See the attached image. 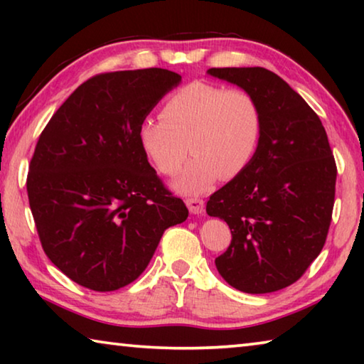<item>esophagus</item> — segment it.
I'll return each instance as SVG.
<instances>
[{"label": "esophagus", "instance_id": "34e87169", "mask_svg": "<svg viewBox=\"0 0 364 364\" xmlns=\"http://www.w3.org/2000/svg\"><path fill=\"white\" fill-rule=\"evenodd\" d=\"M186 205L189 208V212L194 215H199L204 212V200L199 199V197H188Z\"/></svg>", "mask_w": 364, "mask_h": 364}]
</instances>
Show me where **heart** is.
Returning a JSON list of instances; mask_svg holds the SVG:
<instances>
[{"mask_svg":"<svg viewBox=\"0 0 364 364\" xmlns=\"http://www.w3.org/2000/svg\"><path fill=\"white\" fill-rule=\"evenodd\" d=\"M263 136V112L242 88L191 82L164 102L162 117L146 119L138 138L164 175H175L189 151L194 157L176 188L199 193L217 180H231L249 167Z\"/></svg>","mask_w":364,"mask_h":364,"instance_id":"obj_1","label":"heart"}]
</instances>
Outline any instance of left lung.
<instances>
[{
	"instance_id": "obj_1",
	"label": "left lung",
	"mask_w": 364,
	"mask_h": 364,
	"mask_svg": "<svg viewBox=\"0 0 364 364\" xmlns=\"http://www.w3.org/2000/svg\"><path fill=\"white\" fill-rule=\"evenodd\" d=\"M208 73L249 91L263 112L254 160L207 202V213L231 230L230 247L215 264L237 291H279L304 276L328 237L337 176L328 134L304 97L271 70L215 67Z\"/></svg>"
}]
</instances>
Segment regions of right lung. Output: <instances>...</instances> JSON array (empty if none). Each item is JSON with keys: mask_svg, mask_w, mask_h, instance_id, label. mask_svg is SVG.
<instances>
[{"mask_svg": "<svg viewBox=\"0 0 364 364\" xmlns=\"http://www.w3.org/2000/svg\"><path fill=\"white\" fill-rule=\"evenodd\" d=\"M181 77L167 69L97 73L41 132L27 194L46 257L73 282L117 291L143 273L165 230L188 218L138 130Z\"/></svg>", "mask_w": 364, "mask_h": 364, "instance_id": "right-lung-1", "label": "right lung"}]
</instances>
